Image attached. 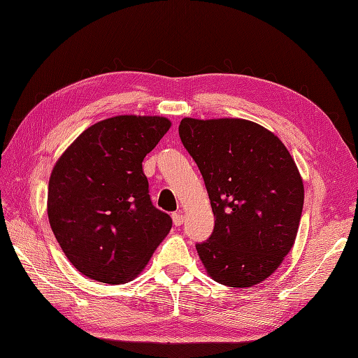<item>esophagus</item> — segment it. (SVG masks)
I'll list each match as a JSON object with an SVG mask.
<instances>
[{
    "label": "esophagus",
    "mask_w": 358,
    "mask_h": 358,
    "mask_svg": "<svg viewBox=\"0 0 358 358\" xmlns=\"http://www.w3.org/2000/svg\"><path fill=\"white\" fill-rule=\"evenodd\" d=\"M172 221H173V225L180 227V225H182V222H185V215H182V213H173L172 215Z\"/></svg>",
    "instance_id": "obj_1"
}]
</instances>
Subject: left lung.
Masks as SVG:
<instances>
[{
    "label": "left lung",
    "instance_id": "1",
    "mask_svg": "<svg viewBox=\"0 0 358 358\" xmlns=\"http://www.w3.org/2000/svg\"><path fill=\"white\" fill-rule=\"evenodd\" d=\"M181 142L203 173L215 230L196 251L208 277L251 287L280 268L296 239L304 185L284 143L237 117L181 119Z\"/></svg>",
    "mask_w": 358,
    "mask_h": 358
}]
</instances>
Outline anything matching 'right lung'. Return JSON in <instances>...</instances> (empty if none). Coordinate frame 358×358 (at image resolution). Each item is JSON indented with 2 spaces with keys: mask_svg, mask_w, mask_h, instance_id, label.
I'll use <instances>...</instances> for the list:
<instances>
[{
  "mask_svg": "<svg viewBox=\"0 0 358 358\" xmlns=\"http://www.w3.org/2000/svg\"><path fill=\"white\" fill-rule=\"evenodd\" d=\"M169 128L163 116L108 117L86 128L54 164L51 230L87 278L131 281L168 236L172 219L152 206L142 162Z\"/></svg>",
  "mask_w": 358,
  "mask_h": 358,
  "instance_id": "add662e5",
  "label": "right lung"
}]
</instances>
